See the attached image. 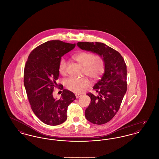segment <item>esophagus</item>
Segmentation results:
<instances>
[{"label":"esophagus","mask_w":159,"mask_h":159,"mask_svg":"<svg viewBox=\"0 0 159 159\" xmlns=\"http://www.w3.org/2000/svg\"><path fill=\"white\" fill-rule=\"evenodd\" d=\"M75 95H76V98H79V97H80L82 96L81 95H79V94H76Z\"/></svg>","instance_id":"esophagus-1"}]
</instances>
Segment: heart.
Here are the masks:
<instances>
[{
  "label": "heart",
  "mask_w": 159,
  "mask_h": 159,
  "mask_svg": "<svg viewBox=\"0 0 159 159\" xmlns=\"http://www.w3.org/2000/svg\"><path fill=\"white\" fill-rule=\"evenodd\" d=\"M73 58L83 66V75L88 76L92 81L99 79L105 71V61L101 55H93L89 52H82L74 55ZM58 70L61 75L64 76L67 74V62L66 60L61 59L60 61ZM65 84L68 90L79 93L89 86V82L86 77H70L66 80Z\"/></svg>",
  "instance_id": "obj_1"
}]
</instances>
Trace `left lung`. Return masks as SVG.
<instances>
[{
    "mask_svg": "<svg viewBox=\"0 0 159 159\" xmlns=\"http://www.w3.org/2000/svg\"><path fill=\"white\" fill-rule=\"evenodd\" d=\"M82 49L97 53L105 61V71L93 87L98 93L89 92L91 103L85 110V117L93 124L102 125L110 121L119 111L127 90V68L120 53L100 42H78Z\"/></svg>",
    "mask_w": 159,
    "mask_h": 159,
    "instance_id": "obj_1",
    "label": "left lung"
}]
</instances>
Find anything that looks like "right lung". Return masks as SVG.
<instances>
[{"label": "right lung", "instance_id": "add662e5", "mask_svg": "<svg viewBox=\"0 0 159 159\" xmlns=\"http://www.w3.org/2000/svg\"><path fill=\"white\" fill-rule=\"evenodd\" d=\"M75 46L61 40L48 41L34 49L25 63L24 84L31 110L46 125L56 126L66 121L68 106L76 99L74 93L56 82L61 57ZM55 88L63 90L59 100L53 98Z\"/></svg>", "mask_w": 159, "mask_h": 159}]
</instances>
